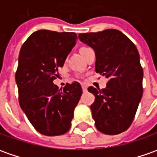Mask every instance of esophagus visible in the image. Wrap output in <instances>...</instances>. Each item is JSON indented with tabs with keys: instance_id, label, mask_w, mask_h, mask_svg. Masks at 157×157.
Listing matches in <instances>:
<instances>
[{
	"instance_id": "1",
	"label": "esophagus",
	"mask_w": 157,
	"mask_h": 157,
	"mask_svg": "<svg viewBox=\"0 0 157 157\" xmlns=\"http://www.w3.org/2000/svg\"><path fill=\"white\" fill-rule=\"evenodd\" d=\"M82 91L83 92H87V88L86 86H84V85H82Z\"/></svg>"
}]
</instances>
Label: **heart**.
Returning a JSON list of instances; mask_svg holds the SVG:
<instances>
[{"instance_id": "1", "label": "heart", "mask_w": 157, "mask_h": 157, "mask_svg": "<svg viewBox=\"0 0 157 157\" xmlns=\"http://www.w3.org/2000/svg\"><path fill=\"white\" fill-rule=\"evenodd\" d=\"M87 49H89V48L87 47H82L81 49H80V53H81V55L82 56H83V54L85 53V52L87 51Z\"/></svg>"}]
</instances>
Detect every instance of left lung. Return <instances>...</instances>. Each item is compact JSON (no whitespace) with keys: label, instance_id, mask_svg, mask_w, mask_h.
Here are the masks:
<instances>
[{"label":"left lung","instance_id":"obj_1","mask_svg":"<svg viewBox=\"0 0 157 157\" xmlns=\"http://www.w3.org/2000/svg\"><path fill=\"white\" fill-rule=\"evenodd\" d=\"M79 39L95 52V71L108 78L106 87L87 88L95 97L90 108L95 126L106 135L126 131L143 96L144 72L136 45L115 29L80 33Z\"/></svg>","mask_w":157,"mask_h":157}]
</instances>
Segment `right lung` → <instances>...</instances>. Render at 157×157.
<instances>
[{"label": "right lung", "instance_id": "obj_1", "mask_svg": "<svg viewBox=\"0 0 157 157\" xmlns=\"http://www.w3.org/2000/svg\"><path fill=\"white\" fill-rule=\"evenodd\" d=\"M77 39L75 33L39 30L20 49L15 81L22 111L39 133L59 136L70 130L82 89L78 82L63 89L53 83Z\"/></svg>", "mask_w": 157, "mask_h": 157}]
</instances>
